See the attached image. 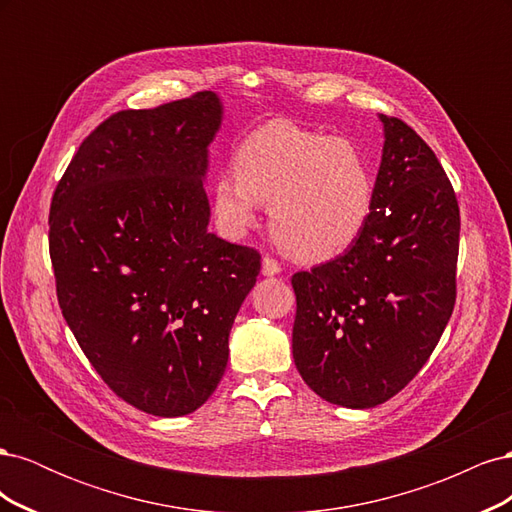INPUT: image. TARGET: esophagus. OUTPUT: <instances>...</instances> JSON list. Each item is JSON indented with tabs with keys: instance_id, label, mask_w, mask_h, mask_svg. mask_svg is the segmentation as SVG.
I'll use <instances>...</instances> for the list:
<instances>
[{
	"instance_id": "esophagus-1",
	"label": "esophagus",
	"mask_w": 512,
	"mask_h": 512,
	"mask_svg": "<svg viewBox=\"0 0 512 512\" xmlns=\"http://www.w3.org/2000/svg\"><path fill=\"white\" fill-rule=\"evenodd\" d=\"M280 271H282V265L275 258H271V256L262 258V273H265V275H277Z\"/></svg>"
}]
</instances>
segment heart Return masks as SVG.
<instances>
[{
  "label": "heart",
  "mask_w": 512,
  "mask_h": 512,
  "mask_svg": "<svg viewBox=\"0 0 512 512\" xmlns=\"http://www.w3.org/2000/svg\"><path fill=\"white\" fill-rule=\"evenodd\" d=\"M235 173L213 185V211L232 237L250 228L269 203L273 237L303 260H327L361 237L376 185L371 168L348 138H329L273 119L247 134Z\"/></svg>",
  "instance_id": "1"
}]
</instances>
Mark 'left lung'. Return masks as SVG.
Returning <instances> with one entry per match:
<instances>
[{"instance_id":"obj_1","label":"left lung","mask_w":512,"mask_h":512,"mask_svg":"<svg viewBox=\"0 0 512 512\" xmlns=\"http://www.w3.org/2000/svg\"><path fill=\"white\" fill-rule=\"evenodd\" d=\"M371 218L348 250L292 275V356L305 384L346 408L397 395L438 346L457 297L459 205L436 153L380 115Z\"/></svg>"}]
</instances>
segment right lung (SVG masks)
<instances>
[{
	"label": "right lung",
	"instance_id": "add662e5",
	"mask_svg": "<svg viewBox=\"0 0 512 512\" xmlns=\"http://www.w3.org/2000/svg\"><path fill=\"white\" fill-rule=\"evenodd\" d=\"M213 91L104 119L74 153L49 213L57 301L100 378L126 404L183 416L218 389L228 335L260 254L209 224Z\"/></svg>",
	"mask_w": 512,
	"mask_h": 512
}]
</instances>
